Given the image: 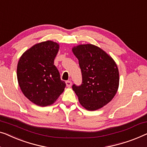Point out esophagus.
Returning <instances> with one entry per match:
<instances>
[{
  "mask_svg": "<svg viewBox=\"0 0 147 147\" xmlns=\"http://www.w3.org/2000/svg\"><path fill=\"white\" fill-rule=\"evenodd\" d=\"M65 83H66V86H67V88H71V84H72V83H71V81H67V82H65Z\"/></svg>",
  "mask_w": 147,
  "mask_h": 147,
  "instance_id": "obj_1",
  "label": "esophagus"
}]
</instances>
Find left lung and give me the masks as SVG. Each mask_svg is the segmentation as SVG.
Returning a JSON list of instances; mask_svg holds the SVG:
<instances>
[{"mask_svg":"<svg viewBox=\"0 0 147 147\" xmlns=\"http://www.w3.org/2000/svg\"><path fill=\"white\" fill-rule=\"evenodd\" d=\"M82 70V84L72 89L85 109L95 111L109 103L117 92L119 73L115 61L107 53L91 44L72 48Z\"/></svg>","mask_w":147,"mask_h":147,"instance_id":"left-lung-1","label":"left lung"}]
</instances>
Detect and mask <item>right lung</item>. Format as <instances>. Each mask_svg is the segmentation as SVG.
<instances>
[{"label": "right lung", "instance_id": "add662e5", "mask_svg": "<svg viewBox=\"0 0 147 147\" xmlns=\"http://www.w3.org/2000/svg\"><path fill=\"white\" fill-rule=\"evenodd\" d=\"M59 48L57 42H42L25 51L19 59L17 65L19 86L24 96L38 106L52 105L66 86L54 64Z\"/></svg>", "mask_w": 147, "mask_h": 147}]
</instances>
